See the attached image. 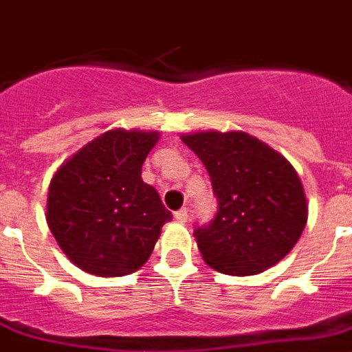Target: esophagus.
I'll return each instance as SVG.
<instances>
[{
  "instance_id": "obj_1",
  "label": "esophagus",
  "mask_w": 352,
  "mask_h": 352,
  "mask_svg": "<svg viewBox=\"0 0 352 352\" xmlns=\"http://www.w3.org/2000/svg\"><path fill=\"white\" fill-rule=\"evenodd\" d=\"M174 219L178 220V222H187V219H189V211H187L185 207H182L179 211L174 213Z\"/></svg>"
}]
</instances>
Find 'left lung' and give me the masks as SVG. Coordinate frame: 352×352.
<instances>
[{"instance_id":"8db88e82","label":"left lung","mask_w":352,"mask_h":352,"mask_svg":"<svg viewBox=\"0 0 352 352\" xmlns=\"http://www.w3.org/2000/svg\"><path fill=\"white\" fill-rule=\"evenodd\" d=\"M182 141L206 165L219 201L214 219L195 226L204 261L228 275H255L279 263L309 211L292 165L244 132H198Z\"/></svg>"}]
</instances>
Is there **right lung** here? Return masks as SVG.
<instances>
[{"label": "right lung", "mask_w": 352, "mask_h": 352, "mask_svg": "<svg viewBox=\"0 0 352 352\" xmlns=\"http://www.w3.org/2000/svg\"><path fill=\"white\" fill-rule=\"evenodd\" d=\"M157 138V132H106L51 179L49 230L84 272L100 277L133 274L173 219L157 190L141 178Z\"/></svg>", "instance_id": "obj_1"}]
</instances>
